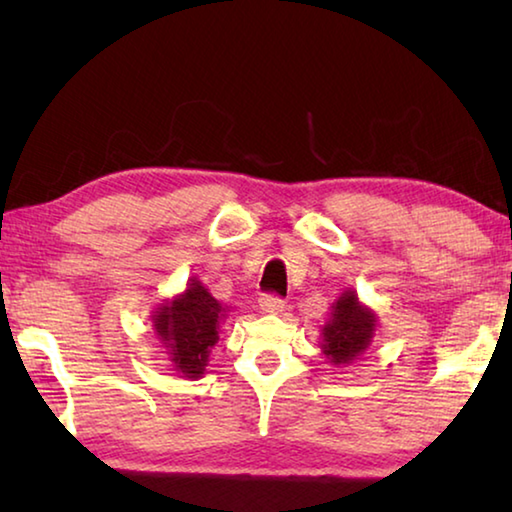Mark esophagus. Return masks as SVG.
Instances as JSON below:
<instances>
[{"label":"esophagus","instance_id":"34e87169","mask_svg":"<svg viewBox=\"0 0 512 512\" xmlns=\"http://www.w3.org/2000/svg\"><path fill=\"white\" fill-rule=\"evenodd\" d=\"M259 307H262L266 314H277V311L284 309V300L277 296V293H264V296L259 298Z\"/></svg>","mask_w":512,"mask_h":512}]
</instances>
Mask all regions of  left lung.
<instances>
[{
  "label": "left lung",
  "mask_w": 512,
  "mask_h": 512,
  "mask_svg": "<svg viewBox=\"0 0 512 512\" xmlns=\"http://www.w3.org/2000/svg\"><path fill=\"white\" fill-rule=\"evenodd\" d=\"M372 332H375V314L363 309L352 291L345 293L336 302L332 323L323 329V352L334 363H350L368 348Z\"/></svg>",
  "instance_id": "left-lung-1"
}]
</instances>
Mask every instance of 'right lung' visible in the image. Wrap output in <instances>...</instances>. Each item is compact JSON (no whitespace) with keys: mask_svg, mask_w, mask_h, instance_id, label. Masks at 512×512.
Wrapping results in <instances>:
<instances>
[{"mask_svg":"<svg viewBox=\"0 0 512 512\" xmlns=\"http://www.w3.org/2000/svg\"><path fill=\"white\" fill-rule=\"evenodd\" d=\"M221 307L201 282H192L169 307L155 311V332L169 350L173 366L185 377H201L210 350L219 341Z\"/></svg>","mask_w":512,"mask_h":512,"instance_id":"add662e5","label":"right lung"}]
</instances>
